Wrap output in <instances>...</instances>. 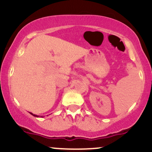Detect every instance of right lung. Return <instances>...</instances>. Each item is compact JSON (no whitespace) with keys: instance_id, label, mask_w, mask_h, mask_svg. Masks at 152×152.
<instances>
[{"instance_id":"add662e5","label":"right lung","mask_w":152,"mask_h":152,"mask_svg":"<svg viewBox=\"0 0 152 152\" xmlns=\"http://www.w3.org/2000/svg\"><path fill=\"white\" fill-rule=\"evenodd\" d=\"M30 114H31V115H33V116H34V117H37V118H38V117H39V116H38V115H37L32 114V113H30ZM41 117H42V116H41Z\"/></svg>"}]
</instances>
